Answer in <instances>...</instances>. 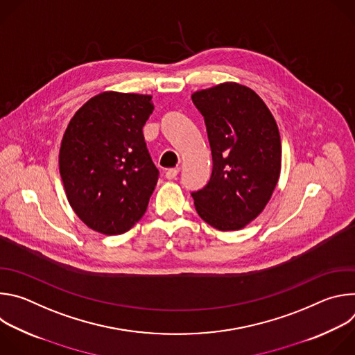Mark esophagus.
Here are the masks:
<instances>
[{
  "label": "esophagus",
  "mask_w": 355,
  "mask_h": 355,
  "mask_svg": "<svg viewBox=\"0 0 355 355\" xmlns=\"http://www.w3.org/2000/svg\"><path fill=\"white\" fill-rule=\"evenodd\" d=\"M178 174H180V168H171L166 173V178L167 180H174V178H177Z\"/></svg>",
  "instance_id": "esophagus-1"
}]
</instances>
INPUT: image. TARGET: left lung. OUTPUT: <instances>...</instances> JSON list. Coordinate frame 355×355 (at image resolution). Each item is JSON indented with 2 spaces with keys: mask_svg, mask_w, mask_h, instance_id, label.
Here are the masks:
<instances>
[{
  "mask_svg": "<svg viewBox=\"0 0 355 355\" xmlns=\"http://www.w3.org/2000/svg\"><path fill=\"white\" fill-rule=\"evenodd\" d=\"M205 119L214 168L192 192L198 215L218 230H239L266 208L281 173V137L264 101L245 85L223 83L191 95Z\"/></svg>",
  "mask_w": 355,
  "mask_h": 355,
  "instance_id": "1",
  "label": "left lung"
}]
</instances>
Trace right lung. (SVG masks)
I'll return each instance as SVG.
<instances>
[{"instance_id": "right-lung-1", "label": "right lung", "mask_w": 355, "mask_h": 355, "mask_svg": "<svg viewBox=\"0 0 355 355\" xmlns=\"http://www.w3.org/2000/svg\"><path fill=\"white\" fill-rule=\"evenodd\" d=\"M153 110L150 95L101 92L74 114L64 132L59 167L66 195L95 232L122 234L147 209L159 170L141 129Z\"/></svg>"}]
</instances>
